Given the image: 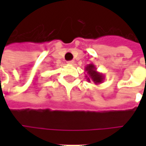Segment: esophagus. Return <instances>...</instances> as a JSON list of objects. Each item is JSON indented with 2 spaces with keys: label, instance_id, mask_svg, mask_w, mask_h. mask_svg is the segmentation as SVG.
I'll list each match as a JSON object with an SVG mask.
<instances>
[{
  "label": "esophagus",
  "instance_id": "34e87169",
  "mask_svg": "<svg viewBox=\"0 0 146 146\" xmlns=\"http://www.w3.org/2000/svg\"><path fill=\"white\" fill-rule=\"evenodd\" d=\"M74 62H75L74 61H68V62H67V63H68V64H70V65L74 64Z\"/></svg>",
  "mask_w": 146,
  "mask_h": 146
}]
</instances>
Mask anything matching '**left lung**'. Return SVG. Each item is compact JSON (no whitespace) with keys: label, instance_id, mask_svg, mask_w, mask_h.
Listing matches in <instances>:
<instances>
[{"label":"left lung","instance_id":"left-lung-1","mask_svg":"<svg viewBox=\"0 0 146 146\" xmlns=\"http://www.w3.org/2000/svg\"><path fill=\"white\" fill-rule=\"evenodd\" d=\"M85 71H87L88 75L85 77L87 78L88 82L93 81L95 84H100L105 80L103 74L97 71L96 66L93 63L87 65V66H85Z\"/></svg>","mask_w":146,"mask_h":146}]
</instances>
